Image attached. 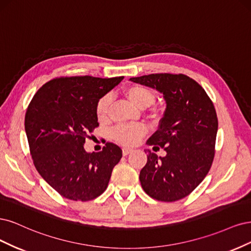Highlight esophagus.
<instances>
[{
    "instance_id": "34e87169",
    "label": "esophagus",
    "mask_w": 251,
    "mask_h": 251,
    "mask_svg": "<svg viewBox=\"0 0 251 251\" xmlns=\"http://www.w3.org/2000/svg\"><path fill=\"white\" fill-rule=\"evenodd\" d=\"M133 150L131 148H127V147H124L122 149V152H123V155H128L129 153H131Z\"/></svg>"
}]
</instances>
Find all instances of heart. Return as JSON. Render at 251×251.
<instances>
[{
    "label": "heart",
    "mask_w": 251,
    "mask_h": 251,
    "mask_svg": "<svg viewBox=\"0 0 251 251\" xmlns=\"http://www.w3.org/2000/svg\"><path fill=\"white\" fill-rule=\"evenodd\" d=\"M124 95L134 106L139 108H146L154 102L155 95L149 88L143 85L133 84L127 86L124 90ZM110 104V97L105 95L99 99L96 105V115L99 121H105L108 118ZM146 133V127L141 124H125L119 125L111 131L112 139L125 146H132L142 139Z\"/></svg>",
    "instance_id": "obj_1"
}]
</instances>
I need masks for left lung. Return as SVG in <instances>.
I'll return each instance as SVG.
<instances>
[{
  "mask_svg": "<svg viewBox=\"0 0 251 251\" xmlns=\"http://www.w3.org/2000/svg\"><path fill=\"white\" fill-rule=\"evenodd\" d=\"M130 81L163 94L166 110L157 130L147 141L163 148L161 157L145 150L147 164L140 181L150 197L172 202L184 198L204 179L215 156L218 119L214 104L195 80L183 74H150Z\"/></svg>",
  "mask_w": 251,
  "mask_h": 251,
  "instance_id": "left-lung-1",
  "label": "left lung"
}]
</instances>
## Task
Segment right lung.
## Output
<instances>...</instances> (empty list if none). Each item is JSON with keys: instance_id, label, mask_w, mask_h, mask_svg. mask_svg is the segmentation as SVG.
Returning a JSON list of instances; mask_svg holds the SVG:
<instances>
[{"instance_id": "right-lung-1", "label": "right lung", "mask_w": 251, "mask_h": 251, "mask_svg": "<svg viewBox=\"0 0 251 251\" xmlns=\"http://www.w3.org/2000/svg\"><path fill=\"white\" fill-rule=\"evenodd\" d=\"M123 78H56L31 100L25 130L32 159L40 176L62 197L88 201L106 190L122 150L106 143L102 151L88 153L83 145L99 126L97 102Z\"/></svg>"}]
</instances>
